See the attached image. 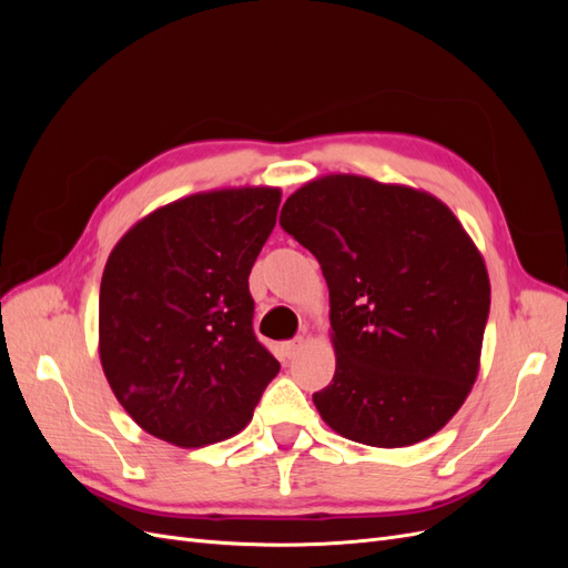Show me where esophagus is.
<instances>
[{
  "label": "esophagus",
  "instance_id": "esophagus-1",
  "mask_svg": "<svg viewBox=\"0 0 568 568\" xmlns=\"http://www.w3.org/2000/svg\"><path fill=\"white\" fill-rule=\"evenodd\" d=\"M303 346H305V338H303V336H298V338H294V341H286V343H282V355H284L286 359L296 357Z\"/></svg>",
  "mask_w": 568,
  "mask_h": 568
}]
</instances>
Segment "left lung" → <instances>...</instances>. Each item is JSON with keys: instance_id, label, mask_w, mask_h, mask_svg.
<instances>
[{"instance_id": "1", "label": "left lung", "mask_w": 568, "mask_h": 568, "mask_svg": "<svg viewBox=\"0 0 568 568\" xmlns=\"http://www.w3.org/2000/svg\"><path fill=\"white\" fill-rule=\"evenodd\" d=\"M280 225L329 286L332 384L313 395L343 438L405 448L448 424L478 376L484 255L440 199L363 175L303 184Z\"/></svg>"}]
</instances>
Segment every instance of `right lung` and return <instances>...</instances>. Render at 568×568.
I'll use <instances>...</instances> for the list:
<instances>
[{"label":"right lung","instance_id":"add662e5","mask_svg":"<svg viewBox=\"0 0 568 568\" xmlns=\"http://www.w3.org/2000/svg\"><path fill=\"white\" fill-rule=\"evenodd\" d=\"M280 201V186L192 194L113 246L99 288V359L146 434L178 448L232 438L277 376L253 334L248 274Z\"/></svg>","mask_w":568,"mask_h":568}]
</instances>
